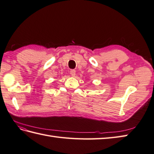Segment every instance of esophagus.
I'll use <instances>...</instances> for the list:
<instances>
[{
  "label": "esophagus",
  "instance_id": "obj_1",
  "mask_svg": "<svg viewBox=\"0 0 154 154\" xmlns=\"http://www.w3.org/2000/svg\"><path fill=\"white\" fill-rule=\"evenodd\" d=\"M70 74H71V76H72L74 77V76H75V75H76V70H70Z\"/></svg>",
  "mask_w": 154,
  "mask_h": 154
}]
</instances>
